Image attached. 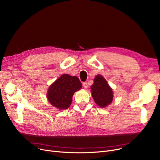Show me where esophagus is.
I'll return each mask as SVG.
<instances>
[{"label":"esophagus","instance_id":"esophagus-1","mask_svg":"<svg viewBox=\"0 0 160 160\" xmlns=\"http://www.w3.org/2000/svg\"><path fill=\"white\" fill-rule=\"evenodd\" d=\"M83 88H84L85 89H87L88 88V82H83Z\"/></svg>","mask_w":160,"mask_h":160}]
</instances>
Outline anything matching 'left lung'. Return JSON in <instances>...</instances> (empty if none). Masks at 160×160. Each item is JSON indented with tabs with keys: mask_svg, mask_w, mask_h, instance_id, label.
Here are the masks:
<instances>
[{
	"mask_svg": "<svg viewBox=\"0 0 160 160\" xmlns=\"http://www.w3.org/2000/svg\"><path fill=\"white\" fill-rule=\"evenodd\" d=\"M91 90L95 103L100 108H105L112 103L113 97L112 89L101 75L96 76Z\"/></svg>",
	"mask_w": 160,
	"mask_h": 160,
	"instance_id": "8db88e82",
	"label": "left lung"
}]
</instances>
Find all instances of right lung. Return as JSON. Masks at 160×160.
<instances>
[{"label":"right lung","mask_w":160,"mask_h":160,"mask_svg":"<svg viewBox=\"0 0 160 160\" xmlns=\"http://www.w3.org/2000/svg\"><path fill=\"white\" fill-rule=\"evenodd\" d=\"M82 87V83L78 77L63 74L50 86L47 99L59 110H66L71 104L74 93Z\"/></svg>","instance_id":"add662e5"}]
</instances>
